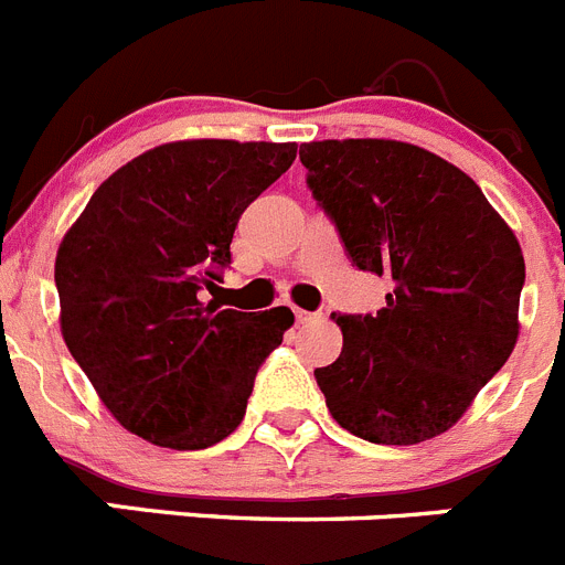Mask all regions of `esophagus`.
Segmentation results:
<instances>
[{"instance_id": "34e87169", "label": "esophagus", "mask_w": 565, "mask_h": 565, "mask_svg": "<svg viewBox=\"0 0 565 565\" xmlns=\"http://www.w3.org/2000/svg\"><path fill=\"white\" fill-rule=\"evenodd\" d=\"M294 317H297L299 326H306V322H313V319H319V313L302 311V308H294Z\"/></svg>"}]
</instances>
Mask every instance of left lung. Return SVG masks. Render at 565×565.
Listing matches in <instances>:
<instances>
[{"label": "left lung", "instance_id": "left-lung-1", "mask_svg": "<svg viewBox=\"0 0 565 565\" xmlns=\"http://www.w3.org/2000/svg\"><path fill=\"white\" fill-rule=\"evenodd\" d=\"M299 161L353 266L393 282L373 317L333 313L342 353L313 371L328 411L373 444L441 436L515 348L521 243L469 174L413 143L311 141Z\"/></svg>", "mask_w": 565, "mask_h": 565}]
</instances>
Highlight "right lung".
<instances>
[{
    "mask_svg": "<svg viewBox=\"0 0 565 565\" xmlns=\"http://www.w3.org/2000/svg\"><path fill=\"white\" fill-rule=\"evenodd\" d=\"M294 158V143H163L109 174L64 234L62 337L124 430L206 450L243 422L294 313L221 311L201 288L221 282L239 214Z\"/></svg>",
    "mask_w": 565,
    "mask_h": 565,
    "instance_id": "add662e5",
    "label": "right lung"
}]
</instances>
